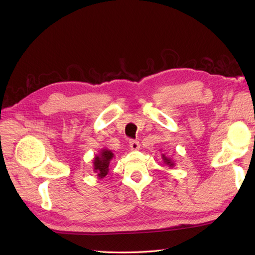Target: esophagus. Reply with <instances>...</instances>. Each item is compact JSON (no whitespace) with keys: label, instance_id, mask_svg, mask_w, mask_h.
I'll return each instance as SVG.
<instances>
[{"label":"esophagus","instance_id":"obj_1","mask_svg":"<svg viewBox=\"0 0 255 255\" xmlns=\"http://www.w3.org/2000/svg\"><path fill=\"white\" fill-rule=\"evenodd\" d=\"M129 147H130V149L131 150H139V148H140V143H139V141H137V140H130V141H129Z\"/></svg>","mask_w":255,"mask_h":255}]
</instances>
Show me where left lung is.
Wrapping results in <instances>:
<instances>
[{
  "mask_svg": "<svg viewBox=\"0 0 255 255\" xmlns=\"http://www.w3.org/2000/svg\"><path fill=\"white\" fill-rule=\"evenodd\" d=\"M162 159H163L164 163H166L169 166H174V162H173L170 158H167V156H165L164 154H162Z\"/></svg>",
  "mask_w": 255,
  "mask_h": 255,
  "instance_id": "left-lung-1",
  "label": "left lung"
}]
</instances>
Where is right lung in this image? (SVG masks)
Instances as JSON below:
<instances>
[{
    "mask_svg": "<svg viewBox=\"0 0 255 255\" xmlns=\"http://www.w3.org/2000/svg\"><path fill=\"white\" fill-rule=\"evenodd\" d=\"M114 153L111 150L103 149L99 155L94 159V172L97 173V176L100 178L105 177L108 173V166H110L111 160L113 159Z\"/></svg>",
    "mask_w": 255,
    "mask_h": 255,
    "instance_id": "right-lung-1",
    "label": "right lung"
}]
</instances>
